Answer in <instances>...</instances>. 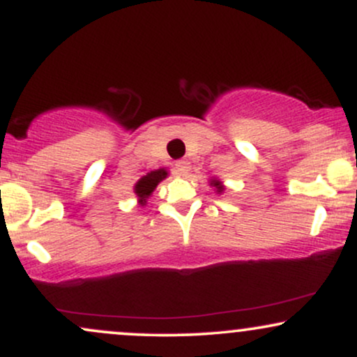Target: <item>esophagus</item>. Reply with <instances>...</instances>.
I'll list each match as a JSON object with an SVG mask.
<instances>
[{
    "mask_svg": "<svg viewBox=\"0 0 357 357\" xmlns=\"http://www.w3.org/2000/svg\"><path fill=\"white\" fill-rule=\"evenodd\" d=\"M174 171L178 176H186L188 171H190V162L188 161H178L174 165Z\"/></svg>",
    "mask_w": 357,
    "mask_h": 357,
    "instance_id": "esophagus-1",
    "label": "esophagus"
}]
</instances>
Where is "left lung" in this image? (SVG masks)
<instances>
[{"mask_svg": "<svg viewBox=\"0 0 357 357\" xmlns=\"http://www.w3.org/2000/svg\"><path fill=\"white\" fill-rule=\"evenodd\" d=\"M211 186H215V188H216V191H218V192H221V191L225 190L223 184H221V183L218 181V179H211Z\"/></svg>", "mask_w": 357, "mask_h": 357, "instance_id": "obj_1", "label": "left lung"}]
</instances>
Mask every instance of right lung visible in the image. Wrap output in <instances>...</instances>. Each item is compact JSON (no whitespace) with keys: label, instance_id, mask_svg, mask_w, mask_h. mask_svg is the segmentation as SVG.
I'll list each match as a JSON object with an SVG mask.
<instances>
[{"label":"right lung","instance_id":"1","mask_svg":"<svg viewBox=\"0 0 357 357\" xmlns=\"http://www.w3.org/2000/svg\"><path fill=\"white\" fill-rule=\"evenodd\" d=\"M166 176H167L166 169H155V171H151V173H147L146 176H142V178L136 183V186H134V192L137 195L139 203L144 204L146 198H149L151 192L155 190V186H158Z\"/></svg>","mask_w":357,"mask_h":357}]
</instances>
